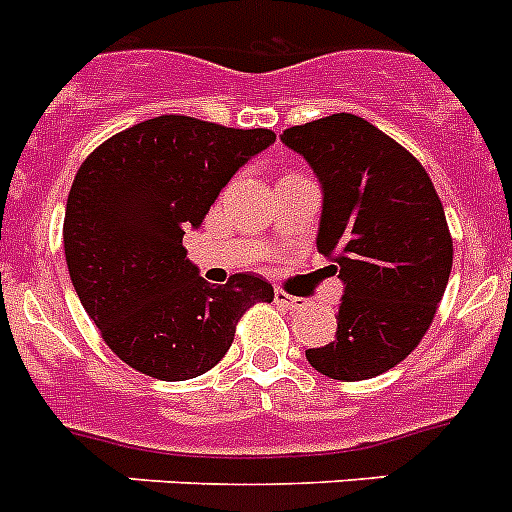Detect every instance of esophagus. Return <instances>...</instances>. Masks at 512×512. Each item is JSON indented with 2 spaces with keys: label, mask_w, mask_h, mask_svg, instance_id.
<instances>
[{
  "label": "esophagus",
  "mask_w": 512,
  "mask_h": 512,
  "mask_svg": "<svg viewBox=\"0 0 512 512\" xmlns=\"http://www.w3.org/2000/svg\"><path fill=\"white\" fill-rule=\"evenodd\" d=\"M275 304L283 306V309H288V311H299L306 306V299H299V296H288V293H283V291H275Z\"/></svg>",
  "instance_id": "obj_1"
}]
</instances>
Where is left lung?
Wrapping results in <instances>:
<instances>
[{
  "label": "left lung",
  "mask_w": 512,
  "mask_h": 512,
  "mask_svg": "<svg viewBox=\"0 0 512 512\" xmlns=\"http://www.w3.org/2000/svg\"><path fill=\"white\" fill-rule=\"evenodd\" d=\"M281 141L317 175V250L342 281L335 342L306 361L337 381L373 379L417 348L448 286L441 198L410 151L353 113L293 126Z\"/></svg>",
  "instance_id": "obj_1"
}]
</instances>
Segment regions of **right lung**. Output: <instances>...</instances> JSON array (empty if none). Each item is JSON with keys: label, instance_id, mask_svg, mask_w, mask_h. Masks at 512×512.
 <instances>
[{"label": "right lung", "instance_id": "obj_1", "mask_svg": "<svg viewBox=\"0 0 512 512\" xmlns=\"http://www.w3.org/2000/svg\"><path fill=\"white\" fill-rule=\"evenodd\" d=\"M273 141L268 128L159 115L84 159L66 201V265L102 340L131 368L195 379L224 358L244 309L273 301L255 273L211 286L182 247L226 182Z\"/></svg>", "mask_w": 512, "mask_h": 512}]
</instances>
